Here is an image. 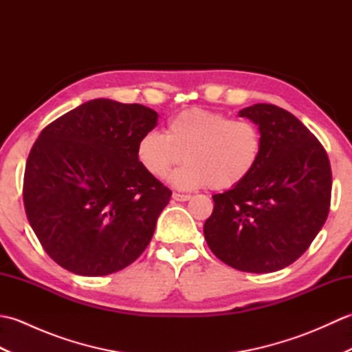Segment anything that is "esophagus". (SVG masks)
Wrapping results in <instances>:
<instances>
[{
	"mask_svg": "<svg viewBox=\"0 0 352 352\" xmlns=\"http://www.w3.org/2000/svg\"><path fill=\"white\" fill-rule=\"evenodd\" d=\"M172 198H174L175 201H189L190 195H184V193L174 192V193H172Z\"/></svg>",
	"mask_w": 352,
	"mask_h": 352,
	"instance_id": "obj_1",
	"label": "esophagus"
}]
</instances>
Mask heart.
<instances>
[{"mask_svg": "<svg viewBox=\"0 0 352 352\" xmlns=\"http://www.w3.org/2000/svg\"><path fill=\"white\" fill-rule=\"evenodd\" d=\"M263 138L248 119L204 109H186L169 119L166 133L148 131L138 142V160L149 175H170L180 189L228 190L248 178L261 157Z\"/></svg>", "mask_w": 352, "mask_h": 352, "instance_id": "heart-1", "label": "heart"}]
</instances>
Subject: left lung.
Segmentation results:
<instances>
[{
    "instance_id": "left-lung-1",
    "label": "left lung",
    "mask_w": 352,
    "mask_h": 352,
    "mask_svg": "<svg viewBox=\"0 0 352 352\" xmlns=\"http://www.w3.org/2000/svg\"><path fill=\"white\" fill-rule=\"evenodd\" d=\"M258 125L263 149L246 180L213 195L204 223L208 248L243 272H275L307 251L330 212L331 166L300 119L274 104L239 111Z\"/></svg>"
}]
</instances>
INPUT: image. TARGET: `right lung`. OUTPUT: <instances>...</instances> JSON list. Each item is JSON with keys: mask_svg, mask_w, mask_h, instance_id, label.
I'll return each mask as SVG.
<instances>
[{"mask_svg": "<svg viewBox=\"0 0 352 352\" xmlns=\"http://www.w3.org/2000/svg\"><path fill=\"white\" fill-rule=\"evenodd\" d=\"M159 115L92 100L48 124L28 154L24 207L45 252L77 275L121 271L145 251L172 192L136 146Z\"/></svg>", "mask_w": 352, "mask_h": 352, "instance_id": "obj_1", "label": "right lung"}]
</instances>
